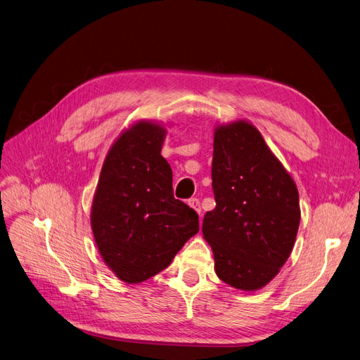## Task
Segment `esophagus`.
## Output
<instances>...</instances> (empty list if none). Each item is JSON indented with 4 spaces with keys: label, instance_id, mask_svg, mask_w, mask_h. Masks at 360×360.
<instances>
[{
    "label": "esophagus",
    "instance_id": "esophagus-1",
    "mask_svg": "<svg viewBox=\"0 0 360 360\" xmlns=\"http://www.w3.org/2000/svg\"><path fill=\"white\" fill-rule=\"evenodd\" d=\"M188 205H190L191 207H194V210L197 211V214L202 215V206H200V200L197 199V197H193V199H190V200H188Z\"/></svg>",
    "mask_w": 360,
    "mask_h": 360
}]
</instances>
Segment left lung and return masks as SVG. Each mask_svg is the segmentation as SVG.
Segmentation results:
<instances>
[{"instance_id":"obj_1","label":"left lung","mask_w":360,"mask_h":360,"mask_svg":"<svg viewBox=\"0 0 360 360\" xmlns=\"http://www.w3.org/2000/svg\"><path fill=\"white\" fill-rule=\"evenodd\" d=\"M215 207L202 231L214 251L215 272L226 284L257 290L278 274L293 250L299 193L256 127H218L214 137Z\"/></svg>"}]
</instances>
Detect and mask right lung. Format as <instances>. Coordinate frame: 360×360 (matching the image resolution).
<instances>
[{
  "instance_id": "obj_1",
  "label": "right lung",
  "mask_w": 360,
  "mask_h": 360,
  "mask_svg": "<svg viewBox=\"0 0 360 360\" xmlns=\"http://www.w3.org/2000/svg\"><path fill=\"white\" fill-rule=\"evenodd\" d=\"M165 129L139 122L110 148L91 211L103 260L124 283L166 269L199 231V215L173 195L172 169L161 155Z\"/></svg>"
}]
</instances>
